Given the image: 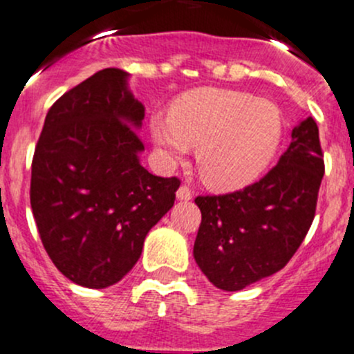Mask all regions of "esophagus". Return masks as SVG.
<instances>
[{
    "label": "esophagus",
    "instance_id": "esophagus-1",
    "mask_svg": "<svg viewBox=\"0 0 354 354\" xmlns=\"http://www.w3.org/2000/svg\"><path fill=\"white\" fill-rule=\"evenodd\" d=\"M177 198L180 199V201H189V199L192 198V191L189 185H180V187L177 189Z\"/></svg>",
    "mask_w": 354,
    "mask_h": 354
}]
</instances>
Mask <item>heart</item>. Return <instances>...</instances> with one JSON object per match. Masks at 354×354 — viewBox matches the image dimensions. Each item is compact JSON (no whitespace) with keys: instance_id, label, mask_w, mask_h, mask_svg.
Masks as SVG:
<instances>
[{"instance_id":"heart-1","label":"heart","mask_w":354,"mask_h":354,"mask_svg":"<svg viewBox=\"0 0 354 354\" xmlns=\"http://www.w3.org/2000/svg\"><path fill=\"white\" fill-rule=\"evenodd\" d=\"M149 129L165 162H178L199 144L196 163L206 184L239 189L277 155L284 118L272 101L253 94L201 89L182 97L170 115H155Z\"/></svg>"}]
</instances>
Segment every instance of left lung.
<instances>
[{"instance_id":"1","label":"left lung","mask_w":354,"mask_h":354,"mask_svg":"<svg viewBox=\"0 0 354 354\" xmlns=\"http://www.w3.org/2000/svg\"><path fill=\"white\" fill-rule=\"evenodd\" d=\"M277 165L229 194L198 196L194 260L215 288L241 291L284 268L306 237L324 177L317 122L304 118Z\"/></svg>"}]
</instances>
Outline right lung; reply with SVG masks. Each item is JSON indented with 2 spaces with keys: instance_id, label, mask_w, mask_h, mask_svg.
<instances>
[{
  "instance_id": "obj_1",
  "label": "right lung",
  "mask_w": 354,
  "mask_h": 354,
  "mask_svg": "<svg viewBox=\"0 0 354 354\" xmlns=\"http://www.w3.org/2000/svg\"><path fill=\"white\" fill-rule=\"evenodd\" d=\"M127 77L100 70L58 97L32 158L30 208L44 250L66 279L91 289L131 272L180 185L139 163L145 106Z\"/></svg>"
}]
</instances>
